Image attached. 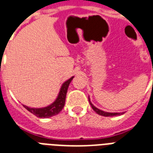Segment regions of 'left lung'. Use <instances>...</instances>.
<instances>
[{
  "label": "left lung",
  "instance_id": "left-lung-1",
  "mask_svg": "<svg viewBox=\"0 0 153 153\" xmlns=\"http://www.w3.org/2000/svg\"><path fill=\"white\" fill-rule=\"evenodd\" d=\"M89 102L91 106V108L93 110L95 111V112L99 114L100 115H102V116H115V115H122L123 114L124 112H122V113H111V112H106V111H103L102 110H100V109H98L97 108H95L94 105L92 104L91 102V100H90V98H89Z\"/></svg>",
  "mask_w": 153,
  "mask_h": 153
}]
</instances>
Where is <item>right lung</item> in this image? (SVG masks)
I'll return each mask as SVG.
<instances>
[{"label":"right lung","instance_id":"1","mask_svg":"<svg viewBox=\"0 0 153 153\" xmlns=\"http://www.w3.org/2000/svg\"><path fill=\"white\" fill-rule=\"evenodd\" d=\"M73 78L74 77H71V79H68L67 81L65 82L62 84L57 100L51 105L46 107V108H31L23 105L24 108L25 109H27L30 112L36 115L37 117H39V118H49V117H51V116H53V115H58V113L60 112L62 110V108H64L67 90H68L69 85L71 83V82L72 81Z\"/></svg>","mask_w":153,"mask_h":153}]
</instances>
